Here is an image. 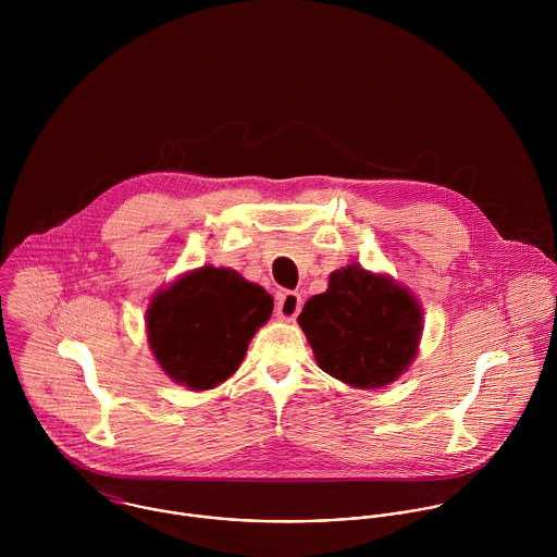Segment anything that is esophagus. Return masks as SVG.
Listing matches in <instances>:
<instances>
[{"label": "esophagus", "instance_id": "34e87169", "mask_svg": "<svg viewBox=\"0 0 557 557\" xmlns=\"http://www.w3.org/2000/svg\"><path fill=\"white\" fill-rule=\"evenodd\" d=\"M302 311V298L296 292H285L278 296L276 302V318L283 321H294L298 318V313Z\"/></svg>", "mask_w": 557, "mask_h": 557}]
</instances>
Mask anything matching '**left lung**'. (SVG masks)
Listing matches in <instances>:
<instances>
[{"mask_svg":"<svg viewBox=\"0 0 557 557\" xmlns=\"http://www.w3.org/2000/svg\"><path fill=\"white\" fill-rule=\"evenodd\" d=\"M298 321L319 367L367 391L395 382L409 367L422 330L418 302L358 263L332 272L327 289L305 305Z\"/></svg>","mask_w":557,"mask_h":557,"instance_id":"8db88e82","label":"left lung"}]
</instances>
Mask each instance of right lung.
Returning <instances> with one entry per match:
<instances>
[{"mask_svg": "<svg viewBox=\"0 0 557 557\" xmlns=\"http://www.w3.org/2000/svg\"><path fill=\"white\" fill-rule=\"evenodd\" d=\"M272 315V298L238 272L206 265L160 292L148 309V338L162 371L193 391L225 382L248 341Z\"/></svg>", "mask_w": 557, "mask_h": 557, "instance_id": "1", "label": "right lung"}]
</instances>
